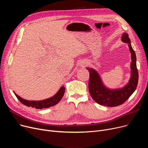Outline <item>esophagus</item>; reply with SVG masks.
Listing matches in <instances>:
<instances>
[{"label": "esophagus", "instance_id": "obj_1", "mask_svg": "<svg viewBox=\"0 0 148 148\" xmlns=\"http://www.w3.org/2000/svg\"><path fill=\"white\" fill-rule=\"evenodd\" d=\"M85 65H86V64H84L83 65H82V66H84Z\"/></svg>", "mask_w": 148, "mask_h": 148}]
</instances>
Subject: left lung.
I'll list each match as a JSON object with an SVG mask.
<instances>
[{
  "label": "left lung",
  "mask_w": 148,
  "mask_h": 148,
  "mask_svg": "<svg viewBox=\"0 0 148 148\" xmlns=\"http://www.w3.org/2000/svg\"><path fill=\"white\" fill-rule=\"evenodd\" d=\"M121 41L127 43L131 53V74L128 82L122 88L110 89L104 84L101 77L97 70L86 67L89 72V91L95 101L98 104L107 106L115 107L123 104L133 94L138 84V71L136 65V55L131 47L130 39L127 33H123Z\"/></svg>",
  "instance_id": "obj_1"
}]
</instances>
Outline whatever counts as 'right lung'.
<instances>
[{
	"label": "right lung",
	"instance_id": "add662e5",
	"mask_svg": "<svg viewBox=\"0 0 148 148\" xmlns=\"http://www.w3.org/2000/svg\"><path fill=\"white\" fill-rule=\"evenodd\" d=\"M65 87L62 86L60 88V89L55 95L50 98L40 101H30L23 99L18 96L17 94H15L14 92H13L23 104H24L27 107H34L35 108H37V109H42V108H49L57 104L61 100L62 97H63L65 93Z\"/></svg>",
	"mask_w": 148,
	"mask_h": 148
}]
</instances>
